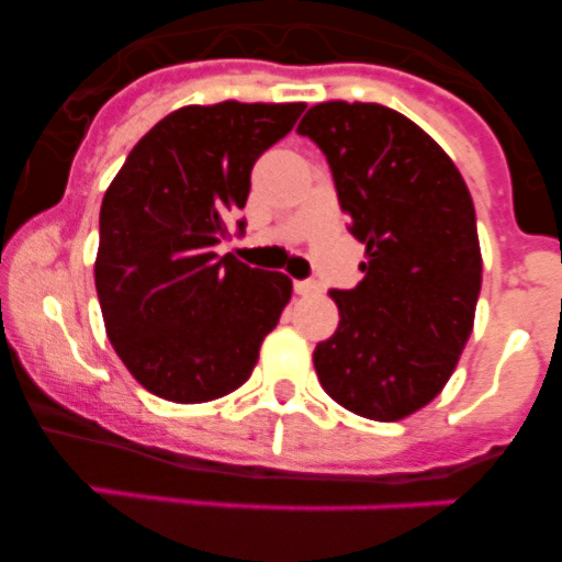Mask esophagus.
<instances>
[{
  "label": "esophagus",
  "instance_id": "34e87169",
  "mask_svg": "<svg viewBox=\"0 0 562 562\" xmlns=\"http://www.w3.org/2000/svg\"><path fill=\"white\" fill-rule=\"evenodd\" d=\"M295 292L297 295H315V292H321V284L317 281H295Z\"/></svg>",
  "mask_w": 562,
  "mask_h": 562
}]
</instances>
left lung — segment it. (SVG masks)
<instances>
[{
  "label": "left lung",
  "instance_id": "1",
  "mask_svg": "<svg viewBox=\"0 0 562 562\" xmlns=\"http://www.w3.org/2000/svg\"><path fill=\"white\" fill-rule=\"evenodd\" d=\"M335 177L362 281L331 290L340 324L315 346L326 394L366 419L425 408L473 331L481 247L473 196L430 134L380 103H317L297 123Z\"/></svg>",
  "mask_w": 562,
  "mask_h": 562
}]
</instances>
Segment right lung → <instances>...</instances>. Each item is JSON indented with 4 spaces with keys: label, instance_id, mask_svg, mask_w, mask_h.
I'll return each instance as SVG.
<instances>
[{
    "label": "right lung",
    "instance_id": "add662e5",
    "mask_svg": "<svg viewBox=\"0 0 562 562\" xmlns=\"http://www.w3.org/2000/svg\"><path fill=\"white\" fill-rule=\"evenodd\" d=\"M306 103L182 106L128 151L103 193L95 290L114 351L143 389L211 402L245 385L290 304L284 272L216 256L250 171ZM238 233L245 222H236Z\"/></svg>",
    "mask_w": 562,
    "mask_h": 562
}]
</instances>
